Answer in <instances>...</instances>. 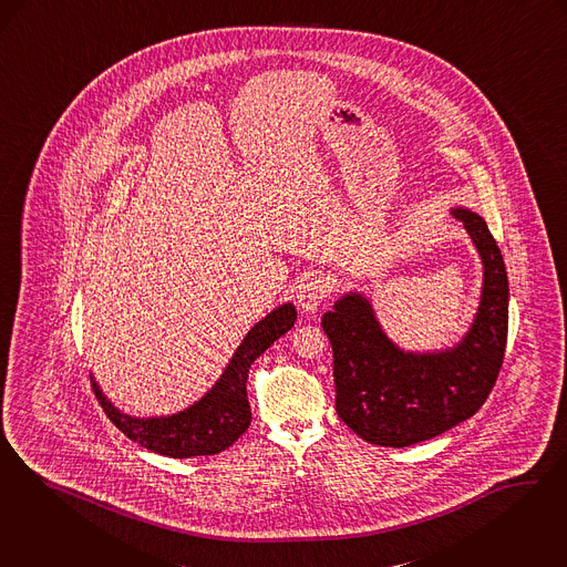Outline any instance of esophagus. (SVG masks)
Instances as JSON below:
<instances>
[{
  "label": "esophagus",
  "mask_w": 567,
  "mask_h": 567,
  "mask_svg": "<svg viewBox=\"0 0 567 567\" xmlns=\"http://www.w3.org/2000/svg\"><path fill=\"white\" fill-rule=\"evenodd\" d=\"M329 282L322 276H315L310 280H306L299 291H297V306L301 312L306 315H315L320 303L324 301V297L329 295Z\"/></svg>",
  "instance_id": "obj_1"
}]
</instances>
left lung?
I'll return each instance as SVG.
<instances>
[{"label":"left lung","mask_w":567,"mask_h":567,"mask_svg":"<svg viewBox=\"0 0 567 567\" xmlns=\"http://www.w3.org/2000/svg\"><path fill=\"white\" fill-rule=\"evenodd\" d=\"M483 266L475 318L450 348L415 352L385 336L371 301L348 291L322 315L333 346L336 408L367 443L409 447L473 417L496 384L508 333V278L498 245L466 206L452 208Z\"/></svg>","instance_id":"left-lung-1"}]
</instances>
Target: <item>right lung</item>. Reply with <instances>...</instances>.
Returning a JSON list of instances; mask_svg holds the SVG:
<instances>
[{"mask_svg":"<svg viewBox=\"0 0 567 567\" xmlns=\"http://www.w3.org/2000/svg\"><path fill=\"white\" fill-rule=\"evenodd\" d=\"M295 318L297 310L293 303H282L255 322L231 354L219 380L196 403L177 413L152 417L128 415L115 408L91 375L94 394L115 426L150 452L168 457H194L224 452L249 429L247 380L250 364L293 327Z\"/></svg>","mask_w":567,"mask_h":567,"instance_id":"right-lung-1","label":"right lung"}]
</instances>
